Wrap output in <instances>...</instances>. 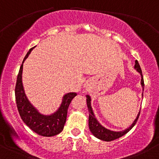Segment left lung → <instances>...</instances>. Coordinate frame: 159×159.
Masks as SVG:
<instances>
[{
    "label": "left lung",
    "instance_id": "obj_1",
    "mask_svg": "<svg viewBox=\"0 0 159 159\" xmlns=\"http://www.w3.org/2000/svg\"><path fill=\"white\" fill-rule=\"evenodd\" d=\"M135 69L137 70L141 75V84L142 85L143 87V91H144V78H143V75L142 72H141V69L140 67V65H139V62L136 60L135 61ZM91 99L89 95H87V107L89 110V127L90 129L91 133L95 135V137L98 138V139H101L102 141H111L116 140V139H119L120 137L123 136L124 135H125L126 133H127L130 129L135 126V123L138 121V118L139 117V115H140L141 110L139 111V115L137 116V118H135V120L133 121V123L132 124V125L127 129H126L125 130L121 131V132H113L109 130V129L104 128L103 126H101L100 124L98 123V121H97V119L95 118L94 113H93V110L91 107Z\"/></svg>",
    "mask_w": 159,
    "mask_h": 159
}]
</instances>
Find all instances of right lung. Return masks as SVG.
<instances>
[{"mask_svg": "<svg viewBox=\"0 0 159 159\" xmlns=\"http://www.w3.org/2000/svg\"><path fill=\"white\" fill-rule=\"evenodd\" d=\"M33 48L34 47H32L29 50L19 70L15 89L17 107L23 121L32 130L42 136H54L59 134L64 129L69 106L77 94L75 93H70L65 95L58 110L51 116H43L38 112L28 101L22 84L23 64Z\"/></svg>", "mask_w": 159, "mask_h": 159, "instance_id": "add662e5", "label": "right lung"}]
</instances>
